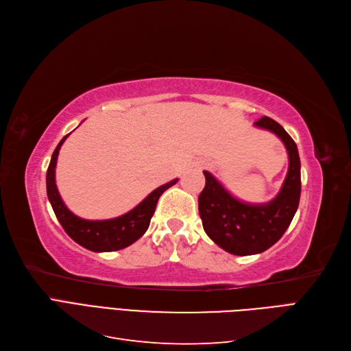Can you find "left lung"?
Masks as SVG:
<instances>
[{
  "instance_id": "left-lung-1",
  "label": "left lung",
  "mask_w": 351,
  "mask_h": 351,
  "mask_svg": "<svg viewBox=\"0 0 351 351\" xmlns=\"http://www.w3.org/2000/svg\"><path fill=\"white\" fill-rule=\"evenodd\" d=\"M254 125L277 134L289 152V171L280 193L268 204H246L204 171L206 183L199 195V215L205 232L221 249L237 256L262 253L274 246L289 228L302 192L299 151L290 134L269 117H262Z\"/></svg>"
}]
</instances>
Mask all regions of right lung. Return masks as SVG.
Wrapping results in <instances>:
<instances>
[{
	"label": "right lung",
	"mask_w": 351,
	"mask_h": 351,
	"mask_svg": "<svg viewBox=\"0 0 351 351\" xmlns=\"http://www.w3.org/2000/svg\"><path fill=\"white\" fill-rule=\"evenodd\" d=\"M69 136V134H67ZM64 136L51 156V162L47 171V195L54 209V214L67 234L80 244L82 247L92 252H114L130 246L139 240L149 227L151 218L155 212L158 199L167 189L174 186L178 180H173L161 187L155 189L147 195L139 205L127 214L112 219L89 221L79 218L64 205L56 184V165L61 145L67 139Z\"/></svg>",
	"instance_id": "obj_1"
}]
</instances>
